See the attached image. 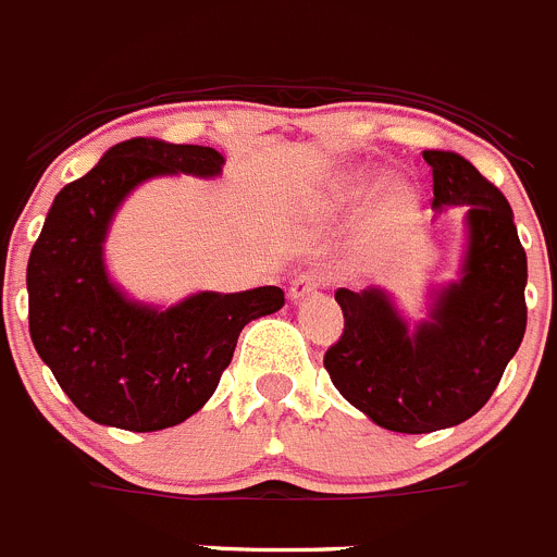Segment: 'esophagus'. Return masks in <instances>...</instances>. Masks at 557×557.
Instances as JSON below:
<instances>
[{
	"label": "esophagus",
	"mask_w": 557,
	"mask_h": 557,
	"mask_svg": "<svg viewBox=\"0 0 557 557\" xmlns=\"http://www.w3.org/2000/svg\"><path fill=\"white\" fill-rule=\"evenodd\" d=\"M325 285V277L319 272H313V269H308V272H299L297 277L292 280V297L294 299H302L308 297V294H313L317 288H322Z\"/></svg>",
	"instance_id": "obj_1"
}]
</instances>
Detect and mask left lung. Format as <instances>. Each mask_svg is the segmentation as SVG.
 <instances>
[{"instance_id": "1", "label": "left lung", "mask_w": 557, "mask_h": 557, "mask_svg": "<svg viewBox=\"0 0 557 557\" xmlns=\"http://www.w3.org/2000/svg\"><path fill=\"white\" fill-rule=\"evenodd\" d=\"M434 207H468L462 280L443 288L414 331L381 288H338L345 331L327 347L333 386L372 423L425 434L476 414L499 386L527 327V255L512 210L468 159L423 151Z\"/></svg>"}]
</instances>
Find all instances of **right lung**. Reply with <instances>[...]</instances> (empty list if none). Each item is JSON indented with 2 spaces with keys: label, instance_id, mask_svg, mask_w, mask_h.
<instances>
[{
  "label": "right lung",
  "instance_id": "right-lung-1",
  "mask_svg": "<svg viewBox=\"0 0 557 557\" xmlns=\"http://www.w3.org/2000/svg\"><path fill=\"white\" fill-rule=\"evenodd\" d=\"M224 157L205 145L125 139L58 193L27 263L30 338L72 404L125 432H159L196 414L230 367L244 325L283 308L277 285L201 292L157 311L111 285L109 221L151 176H219Z\"/></svg>",
  "mask_w": 557,
  "mask_h": 557
}]
</instances>
